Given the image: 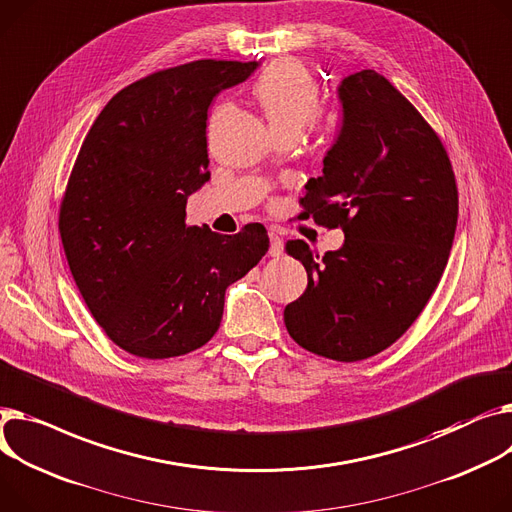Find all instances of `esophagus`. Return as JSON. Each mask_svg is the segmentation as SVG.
<instances>
[{
  "label": "esophagus",
  "mask_w": 512,
  "mask_h": 512,
  "mask_svg": "<svg viewBox=\"0 0 512 512\" xmlns=\"http://www.w3.org/2000/svg\"><path fill=\"white\" fill-rule=\"evenodd\" d=\"M282 253H284L282 238L276 232H269V255L271 257H280Z\"/></svg>",
  "instance_id": "34e87169"
}]
</instances>
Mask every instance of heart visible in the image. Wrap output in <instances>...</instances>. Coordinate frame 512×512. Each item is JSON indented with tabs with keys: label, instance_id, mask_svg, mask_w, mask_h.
Returning <instances> with one entry per match:
<instances>
[{
	"label": "heart",
	"instance_id": "obj_1",
	"mask_svg": "<svg viewBox=\"0 0 512 512\" xmlns=\"http://www.w3.org/2000/svg\"><path fill=\"white\" fill-rule=\"evenodd\" d=\"M253 98L276 138L284 133L300 135L304 127L317 121L323 109V94L317 80L296 59L271 63L255 82Z\"/></svg>",
	"mask_w": 512,
	"mask_h": 512
}]
</instances>
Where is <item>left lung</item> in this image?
<instances>
[{
    "instance_id": "left-lung-1",
    "label": "left lung",
    "mask_w": 512,
    "mask_h": 512,
    "mask_svg": "<svg viewBox=\"0 0 512 512\" xmlns=\"http://www.w3.org/2000/svg\"><path fill=\"white\" fill-rule=\"evenodd\" d=\"M344 123L304 185L298 220L342 228L319 257L300 238L286 253L309 284L284 309L298 346L337 362L387 350L434 294L453 247L459 193L438 133L385 76L362 70L339 86Z\"/></svg>"
}]
</instances>
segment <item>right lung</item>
Listing matches in <instances>:
<instances>
[{
  "mask_svg": "<svg viewBox=\"0 0 512 512\" xmlns=\"http://www.w3.org/2000/svg\"><path fill=\"white\" fill-rule=\"evenodd\" d=\"M257 61L197 59L119 90L82 142L59 206L61 245L96 323L148 360L189 354L220 327L226 288L269 249L261 224L232 236L187 226L210 181L208 109Z\"/></svg>",
  "mask_w": 512,
  "mask_h": 512,
  "instance_id": "1",
  "label": "right lung"
}]
</instances>
